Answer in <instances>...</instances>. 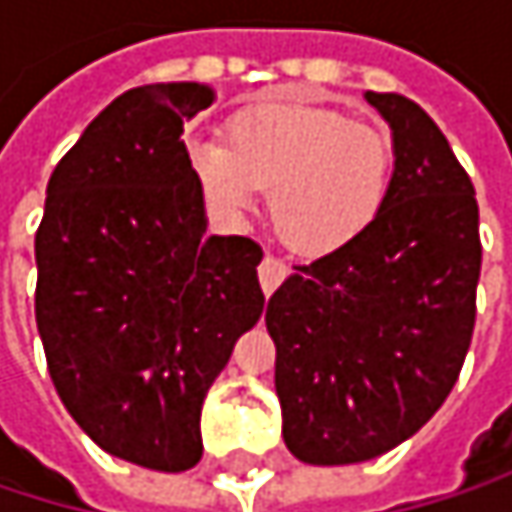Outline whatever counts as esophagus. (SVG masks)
Listing matches in <instances>:
<instances>
[{"instance_id": "34e87169", "label": "esophagus", "mask_w": 512, "mask_h": 512, "mask_svg": "<svg viewBox=\"0 0 512 512\" xmlns=\"http://www.w3.org/2000/svg\"><path fill=\"white\" fill-rule=\"evenodd\" d=\"M287 272H290V266L281 260V257L275 255H266L260 260V266H257V275H260V287H263V293L269 296L284 278H287Z\"/></svg>"}]
</instances>
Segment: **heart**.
<instances>
[{"label":"heart","instance_id":"1","mask_svg":"<svg viewBox=\"0 0 512 512\" xmlns=\"http://www.w3.org/2000/svg\"><path fill=\"white\" fill-rule=\"evenodd\" d=\"M394 142L376 124L311 103L240 109L225 142H192L204 201L231 222L269 192L275 234L299 255H332L379 219L394 186Z\"/></svg>","mask_w":512,"mask_h":512}]
</instances>
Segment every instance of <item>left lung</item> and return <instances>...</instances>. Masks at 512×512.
Segmentation results:
<instances>
[{
    "mask_svg": "<svg viewBox=\"0 0 512 512\" xmlns=\"http://www.w3.org/2000/svg\"><path fill=\"white\" fill-rule=\"evenodd\" d=\"M394 136V186L356 243L293 266L269 296L284 445L350 465L415 436L451 394L471 344L480 219L471 177L403 94H364Z\"/></svg>",
    "mask_w": 512,
    "mask_h": 512,
    "instance_id": "left-lung-1",
    "label": "left lung"
}]
</instances>
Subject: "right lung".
Wrapping results in <instances>:
<instances>
[{"label":"right lung","instance_id":"add662e5","mask_svg":"<svg viewBox=\"0 0 512 512\" xmlns=\"http://www.w3.org/2000/svg\"><path fill=\"white\" fill-rule=\"evenodd\" d=\"M198 82L115 97L61 156L35 234V320L52 385L112 457L154 471L201 460V406L263 314L249 237H207L183 121Z\"/></svg>","mask_w":512,"mask_h":512}]
</instances>
